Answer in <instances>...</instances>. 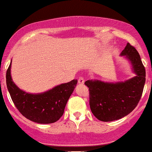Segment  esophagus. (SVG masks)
Listing matches in <instances>:
<instances>
[{"label":"esophagus","mask_w":152,"mask_h":152,"mask_svg":"<svg viewBox=\"0 0 152 152\" xmlns=\"http://www.w3.org/2000/svg\"><path fill=\"white\" fill-rule=\"evenodd\" d=\"M84 82H85V80H84L83 77H80L78 80V83L80 85H83Z\"/></svg>","instance_id":"esophagus-1"}]
</instances>
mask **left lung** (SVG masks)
Returning a JSON list of instances; mask_svg holds the SVG:
<instances>
[{"mask_svg":"<svg viewBox=\"0 0 152 152\" xmlns=\"http://www.w3.org/2000/svg\"><path fill=\"white\" fill-rule=\"evenodd\" d=\"M129 61L135 76L124 82L87 80L91 111L101 121H113L129 114L138 104L145 83V69L136 48L127 43L121 53Z\"/></svg>","mask_w":152,"mask_h":152,"instance_id":"8db88e82","label":"left lung"}]
</instances>
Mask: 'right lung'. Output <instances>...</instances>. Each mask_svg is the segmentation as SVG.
<instances>
[{
    "label": "right lung",
    "mask_w": 152,
    "mask_h": 152,
    "mask_svg": "<svg viewBox=\"0 0 152 152\" xmlns=\"http://www.w3.org/2000/svg\"><path fill=\"white\" fill-rule=\"evenodd\" d=\"M11 62L6 73L7 87L12 101L27 119L38 124L57 121L64 113L67 101L76 86L77 80L62 83L40 94H29L19 89L11 75Z\"/></svg>",
    "instance_id": "add662e5"
}]
</instances>
